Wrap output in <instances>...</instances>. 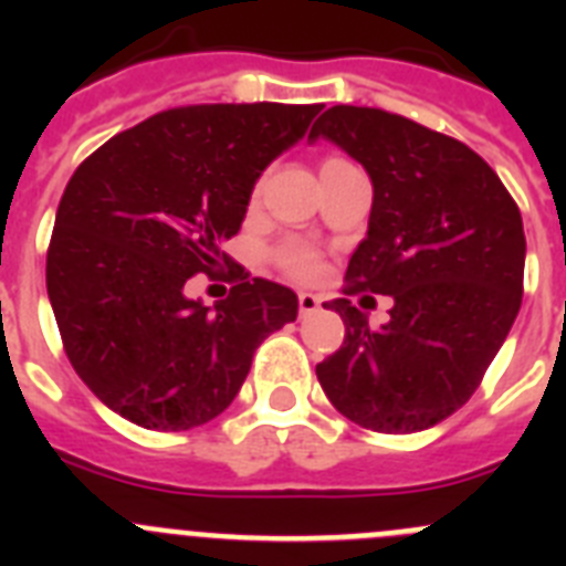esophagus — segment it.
Listing matches in <instances>:
<instances>
[{"label": "esophagus", "mask_w": 566, "mask_h": 566, "mask_svg": "<svg viewBox=\"0 0 566 566\" xmlns=\"http://www.w3.org/2000/svg\"><path fill=\"white\" fill-rule=\"evenodd\" d=\"M297 303H300V317H308V314L319 312V306H323V297H317V294H312V292H300Z\"/></svg>", "instance_id": "34e87169"}]
</instances>
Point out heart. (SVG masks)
<instances>
[{"mask_svg":"<svg viewBox=\"0 0 566 566\" xmlns=\"http://www.w3.org/2000/svg\"><path fill=\"white\" fill-rule=\"evenodd\" d=\"M283 266L292 274H297V277H312V274H317L319 260L308 247L292 243V247L283 249Z\"/></svg>","mask_w":566,"mask_h":566,"instance_id":"obj_1","label":"heart"}]
</instances>
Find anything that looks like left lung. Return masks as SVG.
Instances as JSON below:
<instances>
[{
    "instance_id": "1",
    "label": "left lung",
    "mask_w": 566,
    "mask_h": 566,
    "mask_svg": "<svg viewBox=\"0 0 566 566\" xmlns=\"http://www.w3.org/2000/svg\"><path fill=\"white\" fill-rule=\"evenodd\" d=\"M317 138L363 164L374 187L345 294L394 300L379 328L348 297L328 303L345 339L317 365L319 385L363 428H433L473 397L522 306V214L473 149L402 115L337 104L312 127Z\"/></svg>"
}]
</instances>
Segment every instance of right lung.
<instances>
[{"mask_svg": "<svg viewBox=\"0 0 566 566\" xmlns=\"http://www.w3.org/2000/svg\"><path fill=\"white\" fill-rule=\"evenodd\" d=\"M323 104H198L124 129L73 172L48 249L64 352L109 411L149 431L223 413L254 348L297 319V294L238 277L203 306L184 286L218 272L263 169Z\"/></svg>", "mask_w": 566, "mask_h": 566, "instance_id": "add662e5", "label": "right lung"}]
</instances>
